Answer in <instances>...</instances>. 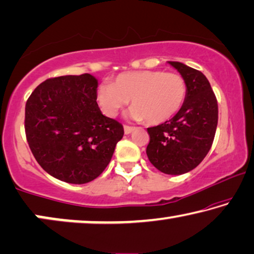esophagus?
I'll return each mask as SVG.
<instances>
[{
    "instance_id": "esophagus-1",
    "label": "esophagus",
    "mask_w": 254,
    "mask_h": 254,
    "mask_svg": "<svg viewBox=\"0 0 254 254\" xmlns=\"http://www.w3.org/2000/svg\"><path fill=\"white\" fill-rule=\"evenodd\" d=\"M134 129H135V128L131 127V126H127V125H125V126H124V130H125V134H126V135L130 134Z\"/></svg>"
}]
</instances>
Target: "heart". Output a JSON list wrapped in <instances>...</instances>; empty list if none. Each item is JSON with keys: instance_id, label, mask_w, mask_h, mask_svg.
Masks as SVG:
<instances>
[{"instance_id": "heart-1", "label": "heart", "mask_w": 254, "mask_h": 254, "mask_svg": "<svg viewBox=\"0 0 254 254\" xmlns=\"http://www.w3.org/2000/svg\"><path fill=\"white\" fill-rule=\"evenodd\" d=\"M187 91L186 80L178 73L135 71L121 73L113 83H102L96 91V101L106 117L115 118L131 100V118L158 125L181 110Z\"/></svg>"}]
</instances>
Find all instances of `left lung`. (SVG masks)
I'll use <instances>...</instances> for the list:
<instances>
[{
	"label": "left lung",
	"instance_id": "8db88e82",
	"mask_svg": "<svg viewBox=\"0 0 254 254\" xmlns=\"http://www.w3.org/2000/svg\"><path fill=\"white\" fill-rule=\"evenodd\" d=\"M168 63L186 80V102L172 119L148 128L146 154L157 170L180 175L197 167L211 149L218 126V101L200 71L180 62Z\"/></svg>",
	"mask_w": 254,
	"mask_h": 254
}]
</instances>
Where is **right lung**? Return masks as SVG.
Returning a JSON list of instances; mask_svg holds the SVG:
<instances>
[{
  "label": "right lung",
  "mask_w": 254,
  "mask_h": 254,
  "mask_svg": "<svg viewBox=\"0 0 254 254\" xmlns=\"http://www.w3.org/2000/svg\"><path fill=\"white\" fill-rule=\"evenodd\" d=\"M95 76L63 75L39 84L25 106L29 149L48 174L83 185L100 176L124 136L123 125L103 116Z\"/></svg>",
  "instance_id": "right-lung-1"
}]
</instances>
